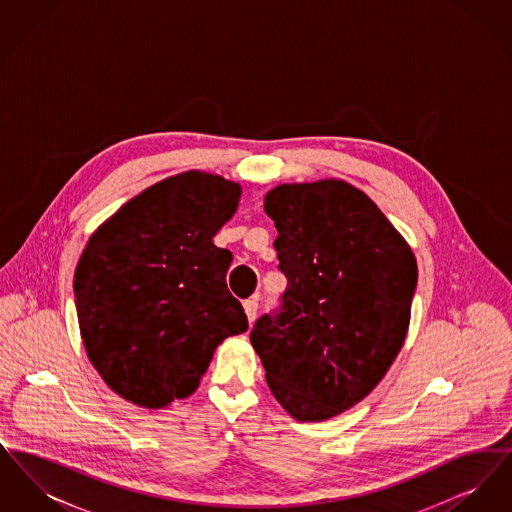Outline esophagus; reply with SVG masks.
<instances>
[{
	"mask_svg": "<svg viewBox=\"0 0 512 512\" xmlns=\"http://www.w3.org/2000/svg\"><path fill=\"white\" fill-rule=\"evenodd\" d=\"M245 315H247V320H249V324H253L255 322V318H257V309H259V303H257V299H247L244 303Z\"/></svg>",
	"mask_w": 512,
	"mask_h": 512,
	"instance_id": "obj_1",
	"label": "esophagus"
}]
</instances>
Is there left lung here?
Returning <instances> with one entry per match:
<instances>
[{"label":"left lung","mask_w":512,"mask_h":512,"mask_svg":"<svg viewBox=\"0 0 512 512\" xmlns=\"http://www.w3.org/2000/svg\"><path fill=\"white\" fill-rule=\"evenodd\" d=\"M265 211L288 288L249 340L278 403L301 422L326 420L365 399L403 347L416 261L376 203L341 180L282 184Z\"/></svg>","instance_id":"obj_1"}]
</instances>
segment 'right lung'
I'll list each match as a JSON object with an SVG mask.
<instances>
[{
  "instance_id": "1",
  "label": "right lung",
  "mask_w": 512,
  "mask_h": 512,
  "mask_svg": "<svg viewBox=\"0 0 512 512\" xmlns=\"http://www.w3.org/2000/svg\"><path fill=\"white\" fill-rule=\"evenodd\" d=\"M240 194L184 172L130 199L86 245L73 284L80 334L124 399L161 409L192 395L220 341L247 330L226 286L232 253L213 244Z\"/></svg>"
}]
</instances>
